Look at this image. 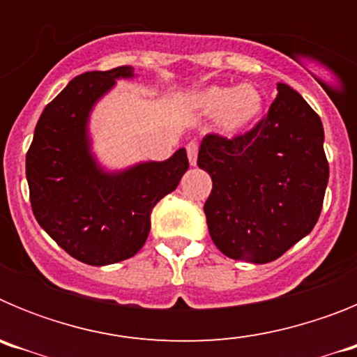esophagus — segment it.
I'll list each match as a JSON object with an SVG mask.
<instances>
[{
	"instance_id": "1",
	"label": "esophagus",
	"mask_w": 357,
	"mask_h": 357,
	"mask_svg": "<svg viewBox=\"0 0 357 357\" xmlns=\"http://www.w3.org/2000/svg\"><path fill=\"white\" fill-rule=\"evenodd\" d=\"M185 150H188V159L189 162H191V166H197V157H198V144L195 143V141H191V143L185 146Z\"/></svg>"
}]
</instances>
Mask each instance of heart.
Instances as JSON below:
<instances>
[{
	"label": "heart",
	"mask_w": 357,
	"mask_h": 357,
	"mask_svg": "<svg viewBox=\"0 0 357 357\" xmlns=\"http://www.w3.org/2000/svg\"><path fill=\"white\" fill-rule=\"evenodd\" d=\"M193 105L202 114H216L220 132L238 135L257 121L263 112V96L252 84H241L234 89L211 85L195 94Z\"/></svg>",
	"instance_id": "1"
}]
</instances>
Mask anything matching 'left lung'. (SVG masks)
<instances>
[{
	"label": "left lung",
	"mask_w": 357,
	"mask_h": 357,
	"mask_svg": "<svg viewBox=\"0 0 357 357\" xmlns=\"http://www.w3.org/2000/svg\"><path fill=\"white\" fill-rule=\"evenodd\" d=\"M277 91L250 132L207 134L198 150L213 178L204 206L211 238L227 257L254 264L275 261L313 230L329 181L320 118L289 85Z\"/></svg>",
	"instance_id": "8db88e82"
}]
</instances>
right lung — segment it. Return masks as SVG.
Instances as JSON below:
<instances>
[{"label": "right lung", "mask_w": 357, "mask_h": 357, "mask_svg": "<svg viewBox=\"0 0 357 357\" xmlns=\"http://www.w3.org/2000/svg\"><path fill=\"white\" fill-rule=\"evenodd\" d=\"M130 66L87 71L46 105L26 153L33 216L71 257L91 266L125 261L143 248L157 202L175 191L189 160L184 148L162 162L107 172L91 151L93 107Z\"/></svg>", "instance_id": "right-lung-1"}]
</instances>
